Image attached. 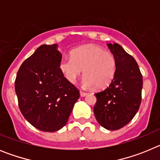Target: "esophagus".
Wrapping results in <instances>:
<instances>
[{
    "instance_id": "obj_1",
    "label": "esophagus",
    "mask_w": 160,
    "mask_h": 160,
    "mask_svg": "<svg viewBox=\"0 0 160 160\" xmlns=\"http://www.w3.org/2000/svg\"><path fill=\"white\" fill-rule=\"evenodd\" d=\"M87 94V92H84V91H80V95L82 96V97H84V96H86Z\"/></svg>"
}]
</instances>
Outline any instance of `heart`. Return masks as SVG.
<instances>
[{"label":"heart","instance_id":"b5f03b06","mask_svg":"<svg viewBox=\"0 0 160 160\" xmlns=\"http://www.w3.org/2000/svg\"><path fill=\"white\" fill-rule=\"evenodd\" d=\"M58 66L69 82H75L83 70L85 87L95 86L97 89H104L114 79L117 61L111 51L95 44H88L73 49L71 58H62Z\"/></svg>","mask_w":160,"mask_h":160}]
</instances>
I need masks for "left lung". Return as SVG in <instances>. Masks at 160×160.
<instances>
[{"instance_id": "obj_1", "label": "left lung", "mask_w": 160, "mask_h": 160, "mask_svg": "<svg viewBox=\"0 0 160 160\" xmlns=\"http://www.w3.org/2000/svg\"><path fill=\"white\" fill-rule=\"evenodd\" d=\"M116 58L114 79L95 94L94 113L98 123L107 130L123 128L135 117L142 100V75L135 58L118 43L107 44Z\"/></svg>"}]
</instances>
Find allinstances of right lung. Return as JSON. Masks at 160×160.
Listing matches in <instances>:
<instances>
[{"label": "right lung", "mask_w": 160, "mask_h": 160, "mask_svg": "<svg viewBox=\"0 0 160 160\" xmlns=\"http://www.w3.org/2000/svg\"><path fill=\"white\" fill-rule=\"evenodd\" d=\"M57 45H42L25 59L15 79L20 111L37 129L53 132L66 124L79 90L59 69Z\"/></svg>", "instance_id": "obj_1"}]
</instances>
